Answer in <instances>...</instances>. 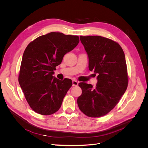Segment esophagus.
<instances>
[{
  "label": "esophagus",
  "instance_id": "esophagus-1",
  "mask_svg": "<svg viewBox=\"0 0 148 148\" xmlns=\"http://www.w3.org/2000/svg\"><path fill=\"white\" fill-rule=\"evenodd\" d=\"M79 84V82L76 80H73V86H75Z\"/></svg>",
  "mask_w": 148,
  "mask_h": 148
}]
</instances>
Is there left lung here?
<instances>
[{
  "instance_id": "left-lung-1",
  "label": "left lung",
  "mask_w": 148,
  "mask_h": 148,
  "mask_svg": "<svg viewBox=\"0 0 148 148\" xmlns=\"http://www.w3.org/2000/svg\"><path fill=\"white\" fill-rule=\"evenodd\" d=\"M89 59V69L97 77L95 87L82 82L77 98L80 110L91 118L101 117L119 102L128 86L125 54L119 44L101 36H80Z\"/></svg>"
}]
</instances>
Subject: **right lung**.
Segmentation results:
<instances>
[{
	"instance_id": "right-lung-1",
	"label": "right lung",
	"mask_w": 148,
	"mask_h": 148,
	"mask_svg": "<svg viewBox=\"0 0 148 148\" xmlns=\"http://www.w3.org/2000/svg\"><path fill=\"white\" fill-rule=\"evenodd\" d=\"M79 41L78 36L50 32L39 36L27 46L18 82L29 105L35 112L50 115L61 107L73 82L69 79H58L53 76L54 71Z\"/></svg>"
}]
</instances>
